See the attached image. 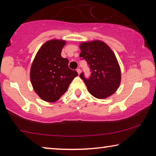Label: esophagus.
<instances>
[{"mask_svg":"<svg viewBox=\"0 0 156 156\" xmlns=\"http://www.w3.org/2000/svg\"><path fill=\"white\" fill-rule=\"evenodd\" d=\"M77 72H78V73L79 75L80 74V73H81V70L80 69H77Z\"/></svg>","mask_w":156,"mask_h":156,"instance_id":"1","label":"esophagus"}]
</instances>
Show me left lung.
<instances>
[{
    "mask_svg": "<svg viewBox=\"0 0 156 156\" xmlns=\"http://www.w3.org/2000/svg\"><path fill=\"white\" fill-rule=\"evenodd\" d=\"M80 57L87 62L90 78L80 77L84 80L89 93L98 99H105L115 93L121 81V71L114 53L101 41L82 42Z\"/></svg>",
    "mask_w": 156,
    "mask_h": 156,
    "instance_id": "left-lung-1",
    "label": "left lung"
}]
</instances>
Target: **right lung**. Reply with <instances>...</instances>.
<instances>
[{"instance_id": "right-lung-1", "label": "right lung", "mask_w": 156, "mask_h": 156, "mask_svg": "<svg viewBox=\"0 0 156 156\" xmlns=\"http://www.w3.org/2000/svg\"><path fill=\"white\" fill-rule=\"evenodd\" d=\"M65 44V41L58 39L47 41L39 49L31 66L34 90L46 102L58 101L78 75L76 71L69 68V60L61 56Z\"/></svg>"}]
</instances>
